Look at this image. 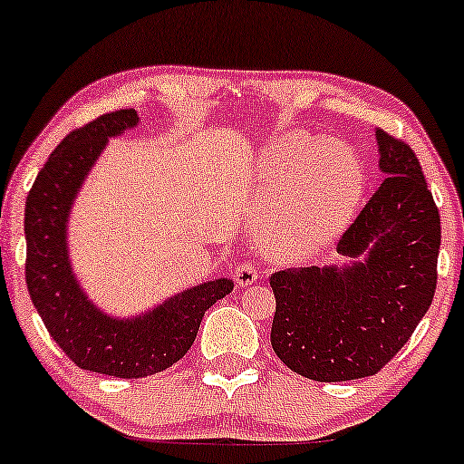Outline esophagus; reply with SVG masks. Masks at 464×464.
<instances>
[{
  "mask_svg": "<svg viewBox=\"0 0 464 464\" xmlns=\"http://www.w3.org/2000/svg\"><path fill=\"white\" fill-rule=\"evenodd\" d=\"M257 279H260V273H257V268L251 262L238 264L237 270H234V281H237L238 287H246V285L256 284Z\"/></svg>",
  "mask_w": 464,
  "mask_h": 464,
  "instance_id": "esophagus-1",
  "label": "esophagus"
}]
</instances>
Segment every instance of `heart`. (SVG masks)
<instances>
[{"label":"heart","instance_id":"b5f03b06","mask_svg":"<svg viewBox=\"0 0 464 464\" xmlns=\"http://www.w3.org/2000/svg\"><path fill=\"white\" fill-rule=\"evenodd\" d=\"M260 243L275 257H309L350 226L364 194L356 153L334 138L290 134L266 153Z\"/></svg>","mask_w":464,"mask_h":464}]
</instances>
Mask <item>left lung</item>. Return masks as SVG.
Returning a JSON list of instances; mask_svg holds the SVG:
<instances>
[{"label":"left lung","instance_id":"obj_1","mask_svg":"<svg viewBox=\"0 0 464 464\" xmlns=\"http://www.w3.org/2000/svg\"><path fill=\"white\" fill-rule=\"evenodd\" d=\"M375 138L386 179L336 245L353 260L270 275V345L287 369L313 382L375 375L435 296L439 208L411 147L383 130Z\"/></svg>","mask_w":464,"mask_h":464}]
</instances>
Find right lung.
Wrapping results in <instances>:
<instances>
[{"mask_svg": "<svg viewBox=\"0 0 464 464\" xmlns=\"http://www.w3.org/2000/svg\"><path fill=\"white\" fill-rule=\"evenodd\" d=\"M136 125V111L125 108L70 131L42 166L25 202V279L42 322L76 366L123 379L155 375L183 358L204 311L234 287L230 279L207 281L128 320L106 315L81 290L65 240L72 204L108 138Z\"/></svg>", "mask_w": 464, "mask_h": 464, "instance_id": "add662e5", "label": "right lung"}]
</instances>
